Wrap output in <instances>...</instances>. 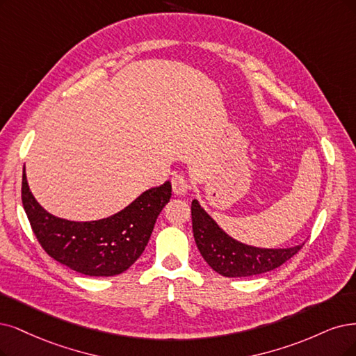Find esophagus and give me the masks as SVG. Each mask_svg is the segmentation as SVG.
<instances>
[{
    "label": "esophagus",
    "instance_id": "1",
    "mask_svg": "<svg viewBox=\"0 0 356 356\" xmlns=\"http://www.w3.org/2000/svg\"><path fill=\"white\" fill-rule=\"evenodd\" d=\"M171 185H173V192L176 195H185L189 189L188 180L181 175H176L173 179H171Z\"/></svg>",
    "mask_w": 356,
    "mask_h": 356
}]
</instances>
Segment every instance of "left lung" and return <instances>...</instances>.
Segmentation results:
<instances>
[{
  "instance_id": "obj_1",
  "label": "left lung",
  "mask_w": 356,
  "mask_h": 356,
  "mask_svg": "<svg viewBox=\"0 0 356 356\" xmlns=\"http://www.w3.org/2000/svg\"><path fill=\"white\" fill-rule=\"evenodd\" d=\"M193 238L201 255L218 274L225 277H249L271 271L291 259L304 243L292 248H258L232 238L217 221L201 207L198 200L192 201Z\"/></svg>"
}]
</instances>
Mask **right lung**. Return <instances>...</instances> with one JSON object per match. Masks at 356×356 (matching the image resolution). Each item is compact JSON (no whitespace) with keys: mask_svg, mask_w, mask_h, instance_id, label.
Masks as SVG:
<instances>
[{"mask_svg":"<svg viewBox=\"0 0 356 356\" xmlns=\"http://www.w3.org/2000/svg\"><path fill=\"white\" fill-rule=\"evenodd\" d=\"M171 198V183L142 192L122 211L94 221L52 216L29 189L23 170L22 201L36 239L45 252L69 268L92 277L126 271L148 245L156 217Z\"/></svg>","mask_w":356,"mask_h":356,"instance_id":"1","label":"right lung"}]
</instances>
